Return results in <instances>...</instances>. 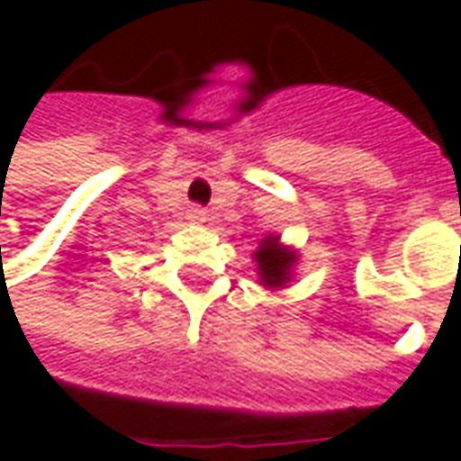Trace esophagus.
<instances>
[{"label":"esophagus","mask_w":461,"mask_h":461,"mask_svg":"<svg viewBox=\"0 0 461 461\" xmlns=\"http://www.w3.org/2000/svg\"><path fill=\"white\" fill-rule=\"evenodd\" d=\"M187 217H190L192 221H204V210H200V207H192V210L187 212Z\"/></svg>","instance_id":"esophagus-1"}]
</instances>
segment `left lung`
I'll return each mask as SVG.
<instances>
[{"instance_id":"left-lung-1","label":"left lung","mask_w":461,"mask_h":461,"mask_svg":"<svg viewBox=\"0 0 461 461\" xmlns=\"http://www.w3.org/2000/svg\"><path fill=\"white\" fill-rule=\"evenodd\" d=\"M299 254L279 241V234L264 237L259 249L254 251L257 271H259L261 286L267 289H284L291 281V267L296 264Z\"/></svg>"}]
</instances>
